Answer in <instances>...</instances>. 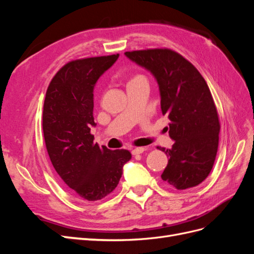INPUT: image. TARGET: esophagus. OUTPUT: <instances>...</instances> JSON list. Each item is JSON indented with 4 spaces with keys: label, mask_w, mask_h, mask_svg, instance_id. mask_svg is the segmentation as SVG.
Returning a JSON list of instances; mask_svg holds the SVG:
<instances>
[{
    "label": "esophagus",
    "mask_w": 254,
    "mask_h": 254,
    "mask_svg": "<svg viewBox=\"0 0 254 254\" xmlns=\"http://www.w3.org/2000/svg\"><path fill=\"white\" fill-rule=\"evenodd\" d=\"M146 149V147H136V148H134V149H132V151H131V153L133 156H136V155H140V153H143Z\"/></svg>",
    "instance_id": "34e87169"
}]
</instances>
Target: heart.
Returning <instances> with one entry per match:
<instances>
[{
  "label": "heart",
  "instance_id": "heart-1",
  "mask_svg": "<svg viewBox=\"0 0 254 254\" xmlns=\"http://www.w3.org/2000/svg\"><path fill=\"white\" fill-rule=\"evenodd\" d=\"M139 77H143V76H134V77L131 79V80H133V79H136V78H139ZM130 80V81H131Z\"/></svg>",
  "mask_w": 254,
  "mask_h": 254
}]
</instances>
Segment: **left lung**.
<instances>
[{
  "label": "left lung",
  "mask_w": 254,
  "mask_h": 254,
  "mask_svg": "<svg viewBox=\"0 0 254 254\" xmlns=\"http://www.w3.org/2000/svg\"><path fill=\"white\" fill-rule=\"evenodd\" d=\"M137 65L156 78L161 110L170 119L171 149L161 148L168 159L161 178L177 190L200 184L216 158L219 120L209 87L197 68L168 49L126 52Z\"/></svg>",
  "instance_id": "8db88e82"
}]
</instances>
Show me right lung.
<instances>
[{
  "label": "right lung",
  "mask_w": 254,
  "mask_h": 254,
  "mask_svg": "<svg viewBox=\"0 0 254 254\" xmlns=\"http://www.w3.org/2000/svg\"><path fill=\"white\" fill-rule=\"evenodd\" d=\"M78 59L64 65L47 90L42 127L51 162L60 178L83 200H99L118 187L123 166L131 159L126 149L110 150L90 133L94 87L119 58Z\"/></svg>",
  "instance_id": "obj_1"
}]
</instances>
